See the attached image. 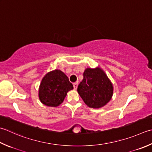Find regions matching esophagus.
Masks as SVG:
<instances>
[{"label":"esophagus","mask_w":152,"mask_h":152,"mask_svg":"<svg viewBox=\"0 0 152 152\" xmlns=\"http://www.w3.org/2000/svg\"><path fill=\"white\" fill-rule=\"evenodd\" d=\"M73 86L74 90H76L77 88H78V82H74L73 84Z\"/></svg>","instance_id":"esophagus-1"}]
</instances>
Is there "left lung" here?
<instances>
[{
    "label": "left lung",
    "instance_id": "8db88e82",
    "mask_svg": "<svg viewBox=\"0 0 152 152\" xmlns=\"http://www.w3.org/2000/svg\"><path fill=\"white\" fill-rule=\"evenodd\" d=\"M113 88L105 73L99 68H87L78 92L84 103L91 108H100L111 100Z\"/></svg>",
    "mask_w": 152,
    "mask_h": 152
}]
</instances>
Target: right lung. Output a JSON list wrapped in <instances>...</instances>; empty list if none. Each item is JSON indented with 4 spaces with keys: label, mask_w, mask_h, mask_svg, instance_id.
I'll return each instance as SVG.
<instances>
[{
    "label": "right lung",
    "mask_w": 152,
    "mask_h": 152,
    "mask_svg": "<svg viewBox=\"0 0 152 152\" xmlns=\"http://www.w3.org/2000/svg\"><path fill=\"white\" fill-rule=\"evenodd\" d=\"M73 89L68 77L61 70H55L43 77L39 89L41 102L49 107H56L61 104L67 92Z\"/></svg>",
    "instance_id": "obj_1"
}]
</instances>
